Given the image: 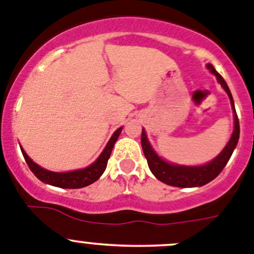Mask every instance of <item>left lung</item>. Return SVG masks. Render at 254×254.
<instances>
[{
	"label": "left lung",
	"instance_id": "8db88e82",
	"mask_svg": "<svg viewBox=\"0 0 254 254\" xmlns=\"http://www.w3.org/2000/svg\"><path fill=\"white\" fill-rule=\"evenodd\" d=\"M206 68L216 77L223 90L229 96L233 116H234V130H233V134L230 136L229 141L227 143V145L224 147V149L216 155L215 158L211 159L207 163L201 164V166H184V164L172 163V162H168L162 158V157H159L157 152L153 149L152 144L148 140L147 131L143 129V131H141V148H143L144 155L147 158L150 172L155 176L157 180H159V181L166 185H170V186L200 187L209 184L214 178L218 177L224 167L227 166L228 161L230 159L235 147H237V144H238L239 120L237 113H235L234 100H233L229 87H228L227 82L224 81L223 77L216 72L215 68L212 67V64L207 63Z\"/></svg>",
	"mask_w": 254,
	"mask_h": 254
}]
</instances>
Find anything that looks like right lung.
<instances>
[{"instance_id":"1","label":"right lung","mask_w":254,"mask_h":254,"mask_svg":"<svg viewBox=\"0 0 254 254\" xmlns=\"http://www.w3.org/2000/svg\"><path fill=\"white\" fill-rule=\"evenodd\" d=\"M123 127H119L115 132L113 134V136L110 138V140L107 141L106 147L102 150L101 154L99 155V158L96 159L92 164H90L86 168H82V170H76V171H68V172H53V171L45 170L43 167H40L39 164H36L33 159L26 154L24 149L21 148L22 155H24L25 161H26L27 166L31 170V172L36 176V177L40 180L42 182L47 185H52V186L61 187V189H81V187H86L88 185L93 184L95 181H97L100 177L102 176V173L105 172L107 166V161L110 158L111 150H113L114 145H115V141L118 140L120 132H122Z\"/></svg>"}]
</instances>
